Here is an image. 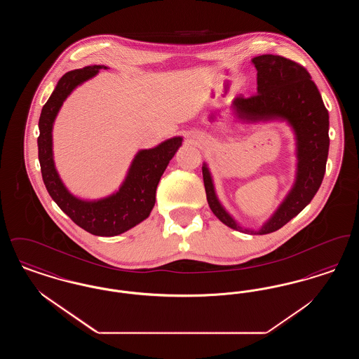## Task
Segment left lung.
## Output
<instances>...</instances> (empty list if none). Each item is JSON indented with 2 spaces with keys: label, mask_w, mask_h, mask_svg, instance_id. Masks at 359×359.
<instances>
[{
  "label": "left lung",
  "mask_w": 359,
  "mask_h": 359,
  "mask_svg": "<svg viewBox=\"0 0 359 359\" xmlns=\"http://www.w3.org/2000/svg\"><path fill=\"white\" fill-rule=\"evenodd\" d=\"M257 69V94L236 98L231 111L243 123L280 121L288 123L294 135L296 175L284 201L259 229L242 227L223 207L212 175L203 163L207 202L214 215L237 231L269 234L281 229L312 201L325 177L330 148L328 111L307 69L278 55H259L252 59Z\"/></svg>",
  "instance_id": "8db88e82"
}]
</instances>
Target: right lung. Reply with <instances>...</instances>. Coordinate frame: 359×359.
Returning <instances> with one entry per match:
<instances>
[{"label": "right lung", "instance_id": "right-lung-1", "mask_svg": "<svg viewBox=\"0 0 359 359\" xmlns=\"http://www.w3.org/2000/svg\"><path fill=\"white\" fill-rule=\"evenodd\" d=\"M106 66H87L66 72L41 109L37 138L39 161L46 188L53 202L86 231L100 237L122 234L145 221L156 202V188L172 157L182 147L183 137L175 136L151 149H140L132 160L120 188L94 201L72 195L56 171L52 151V129L59 110L69 94L94 78Z\"/></svg>", "mask_w": 359, "mask_h": 359}]
</instances>
